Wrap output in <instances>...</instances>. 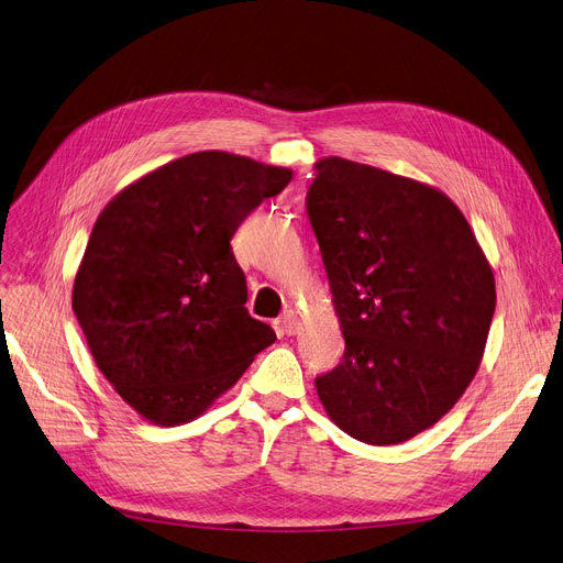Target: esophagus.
Listing matches in <instances>:
<instances>
[{
  "label": "esophagus",
  "instance_id": "esophagus-1",
  "mask_svg": "<svg viewBox=\"0 0 563 563\" xmlns=\"http://www.w3.org/2000/svg\"><path fill=\"white\" fill-rule=\"evenodd\" d=\"M277 325H279V330H282L284 334H296V330H298V318H296V313H292V311H286V313L277 320Z\"/></svg>",
  "mask_w": 563,
  "mask_h": 563
}]
</instances>
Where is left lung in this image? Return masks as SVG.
Segmentation results:
<instances>
[{"label":"left lung","instance_id":"8db88e82","mask_svg":"<svg viewBox=\"0 0 563 563\" xmlns=\"http://www.w3.org/2000/svg\"><path fill=\"white\" fill-rule=\"evenodd\" d=\"M307 216L345 339L316 378L351 438L398 444L446 415L478 368L495 279L476 238L435 187L376 167L316 163Z\"/></svg>","mask_w":563,"mask_h":563}]
</instances>
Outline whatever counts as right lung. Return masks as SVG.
Instances as JSON below:
<instances>
[{
  "label": "right lung",
  "instance_id": "add662e5",
  "mask_svg": "<svg viewBox=\"0 0 563 563\" xmlns=\"http://www.w3.org/2000/svg\"><path fill=\"white\" fill-rule=\"evenodd\" d=\"M290 178L201 151L132 183L100 212L73 311L102 376L142 417L159 426L199 417L277 339L245 307L231 238Z\"/></svg>",
  "mask_w": 563,
  "mask_h": 563
}]
</instances>
